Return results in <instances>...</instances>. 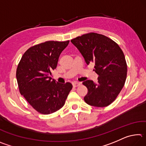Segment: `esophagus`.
Here are the masks:
<instances>
[{
	"label": "esophagus",
	"instance_id": "34e87169",
	"mask_svg": "<svg viewBox=\"0 0 146 146\" xmlns=\"http://www.w3.org/2000/svg\"><path fill=\"white\" fill-rule=\"evenodd\" d=\"M81 84V82H75L73 83V86L74 87H77V86H80Z\"/></svg>",
	"mask_w": 146,
	"mask_h": 146
}]
</instances>
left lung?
I'll return each instance as SVG.
<instances>
[{
	"label": "left lung",
	"mask_w": 146,
	"mask_h": 146,
	"mask_svg": "<svg viewBox=\"0 0 146 146\" xmlns=\"http://www.w3.org/2000/svg\"><path fill=\"white\" fill-rule=\"evenodd\" d=\"M78 49L86 64H95L94 71L98 75V82L87 80L85 102L95 107L111 104L120 93L125 82L127 64L119 46L103 35L90 33L71 40Z\"/></svg>",
	"instance_id": "8db88e82"
}]
</instances>
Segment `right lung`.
<instances>
[{
  "instance_id": "right-lung-1",
  "label": "right lung",
  "mask_w": 146,
  "mask_h": 146,
  "mask_svg": "<svg viewBox=\"0 0 146 146\" xmlns=\"http://www.w3.org/2000/svg\"><path fill=\"white\" fill-rule=\"evenodd\" d=\"M69 42L47 41L31 47L24 53L17 67L20 93L42 114H51L62 108L73 88L71 83H58L50 76Z\"/></svg>"
}]
</instances>
